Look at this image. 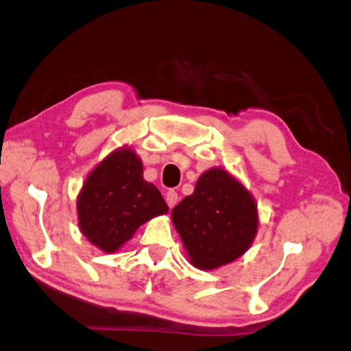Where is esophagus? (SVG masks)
I'll list each match as a JSON object with an SVG mask.
<instances>
[{
    "label": "esophagus",
    "mask_w": 351,
    "mask_h": 351,
    "mask_svg": "<svg viewBox=\"0 0 351 351\" xmlns=\"http://www.w3.org/2000/svg\"><path fill=\"white\" fill-rule=\"evenodd\" d=\"M177 200H179V195H177L174 189H169V191L166 193V204H168L169 208H174L177 205Z\"/></svg>",
    "instance_id": "esophagus-1"
}]
</instances>
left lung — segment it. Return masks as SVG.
Returning <instances> with one entry per match:
<instances>
[{"mask_svg":"<svg viewBox=\"0 0 351 351\" xmlns=\"http://www.w3.org/2000/svg\"><path fill=\"white\" fill-rule=\"evenodd\" d=\"M172 223L179 232L191 265L216 269L247 251L259 228L253 195L228 171L211 168L174 210Z\"/></svg>","mask_w":351,"mask_h":351,"instance_id":"1","label":"left lung"}]
</instances>
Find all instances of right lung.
I'll return each instance as SVG.
<instances>
[{
  "mask_svg": "<svg viewBox=\"0 0 351 351\" xmlns=\"http://www.w3.org/2000/svg\"><path fill=\"white\" fill-rule=\"evenodd\" d=\"M78 226L104 253H115L138 226L168 213L152 183L143 179V165L131 147L103 158L86 179L77 199Z\"/></svg>",
  "mask_w": 351,
  "mask_h": 351,
  "instance_id": "1",
  "label": "right lung"
}]
</instances>
